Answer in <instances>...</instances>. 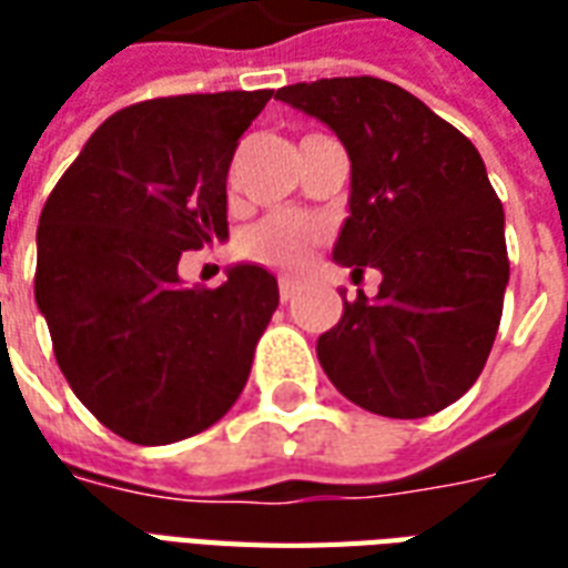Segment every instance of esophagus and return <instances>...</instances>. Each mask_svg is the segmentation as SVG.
I'll return each mask as SVG.
<instances>
[{"label": "esophagus", "instance_id": "34e87169", "mask_svg": "<svg viewBox=\"0 0 568 568\" xmlns=\"http://www.w3.org/2000/svg\"><path fill=\"white\" fill-rule=\"evenodd\" d=\"M295 292H297L295 280L283 276V280H280V297H283V301H292V297H295Z\"/></svg>", "mask_w": 568, "mask_h": 568}]
</instances>
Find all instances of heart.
Listing matches in <instances>:
<instances>
[{"instance_id":"b5f03b06","label":"heart","mask_w":568,"mask_h":568,"mask_svg":"<svg viewBox=\"0 0 568 568\" xmlns=\"http://www.w3.org/2000/svg\"><path fill=\"white\" fill-rule=\"evenodd\" d=\"M322 227L295 212H273L240 236V252L276 271H295L307 261L310 248L320 243Z\"/></svg>"}]
</instances>
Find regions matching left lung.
<instances>
[{
  "mask_svg": "<svg viewBox=\"0 0 568 568\" xmlns=\"http://www.w3.org/2000/svg\"><path fill=\"white\" fill-rule=\"evenodd\" d=\"M349 154V215L332 258L381 292L346 301L316 356L371 414L417 419L463 398L487 365L508 285L505 212L471 142L393 81L322 79L276 91Z\"/></svg>",
  "mask_w": 568,
  "mask_h": 568,
  "instance_id": "8db88e82",
  "label": "left lung"
}]
</instances>
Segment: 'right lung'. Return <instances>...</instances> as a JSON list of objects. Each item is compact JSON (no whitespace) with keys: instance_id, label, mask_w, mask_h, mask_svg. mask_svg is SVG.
I'll return each mask as SVG.
<instances>
[{"instance_id":"obj_1","label":"right lung","mask_w":568,"mask_h":568,"mask_svg":"<svg viewBox=\"0 0 568 568\" xmlns=\"http://www.w3.org/2000/svg\"><path fill=\"white\" fill-rule=\"evenodd\" d=\"M273 91L163 97L93 130L39 219L36 304L79 402L133 444L231 410L280 304L261 264L187 288L185 248L227 236V166Z\"/></svg>"}]
</instances>
